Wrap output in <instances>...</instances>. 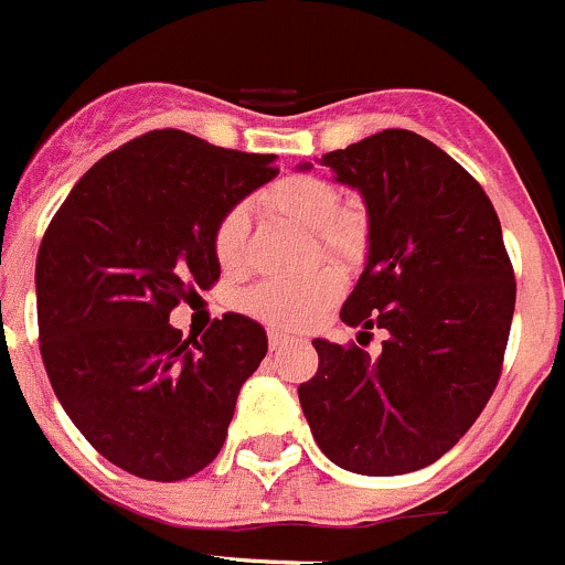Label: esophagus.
<instances>
[{
    "mask_svg": "<svg viewBox=\"0 0 565 565\" xmlns=\"http://www.w3.org/2000/svg\"><path fill=\"white\" fill-rule=\"evenodd\" d=\"M267 340H270V351H281V348H287V342H292L287 334H281V331H270Z\"/></svg>",
    "mask_w": 565,
    "mask_h": 565,
    "instance_id": "1",
    "label": "esophagus"
}]
</instances>
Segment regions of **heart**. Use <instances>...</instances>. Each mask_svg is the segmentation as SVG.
Wrapping results in <instances>:
<instances>
[{
  "label": "heart",
  "instance_id": "b5f03b06",
  "mask_svg": "<svg viewBox=\"0 0 565 565\" xmlns=\"http://www.w3.org/2000/svg\"><path fill=\"white\" fill-rule=\"evenodd\" d=\"M262 200L273 214L312 231L318 245L331 256L351 258L360 253L362 239H365L362 214L356 209H342L340 189L326 178L295 172V175L273 183ZM211 245H214V256L223 270H242L247 258L245 209L236 205V209L225 211L214 228ZM340 273L334 267H318L309 276L267 278V281L256 284L245 295V309L253 318L278 326V329H303L318 320L340 298Z\"/></svg>",
  "mask_w": 565,
  "mask_h": 565
}]
</instances>
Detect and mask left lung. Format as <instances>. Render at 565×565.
I'll use <instances>...</instances> for the list:
<instances>
[{"label": "left lung", "mask_w": 565, "mask_h": 565, "mask_svg": "<svg viewBox=\"0 0 565 565\" xmlns=\"http://www.w3.org/2000/svg\"><path fill=\"white\" fill-rule=\"evenodd\" d=\"M320 163L367 209L365 270L340 318L387 340L376 360L312 340L320 362L300 407L345 471H418L471 429L502 376L515 309L502 225L484 189L413 130H382Z\"/></svg>", "instance_id": "left-lung-1"}]
</instances>
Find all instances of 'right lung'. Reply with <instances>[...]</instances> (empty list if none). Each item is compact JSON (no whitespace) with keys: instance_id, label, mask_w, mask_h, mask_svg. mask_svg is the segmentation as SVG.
Listing matches in <instances>:
<instances>
[{"instance_id":"right-lung-1","label":"right lung","mask_w":565,"mask_h":565,"mask_svg":"<svg viewBox=\"0 0 565 565\" xmlns=\"http://www.w3.org/2000/svg\"><path fill=\"white\" fill-rule=\"evenodd\" d=\"M273 161L150 130L99 158L41 239L46 376L72 424L122 471L178 482L223 449L267 334L228 312L198 340L172 329L170 312L217 281L214 228L278 175Z\"/></svg>"}]
</instances>
